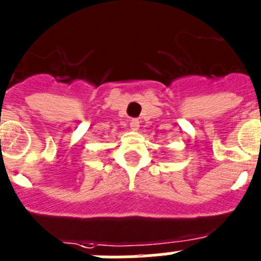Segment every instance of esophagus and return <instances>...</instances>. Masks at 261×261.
<instances>
[{"label":"esophagus","mask_w":261,"mask_h":261,"mask_svg":"<svg viewBox=\"0 0 261 261\" xmlns=\"http://www.w3.org/2000/svg\"><path fill=\"white\" fill-rule=\"evenodd\" d=\"M129 125H130V128L132 129H138V126H140V121H138L137 119H132L130 120V123H129Z\"/></svg>","instance_id":"obj_1"}]
</instances>
